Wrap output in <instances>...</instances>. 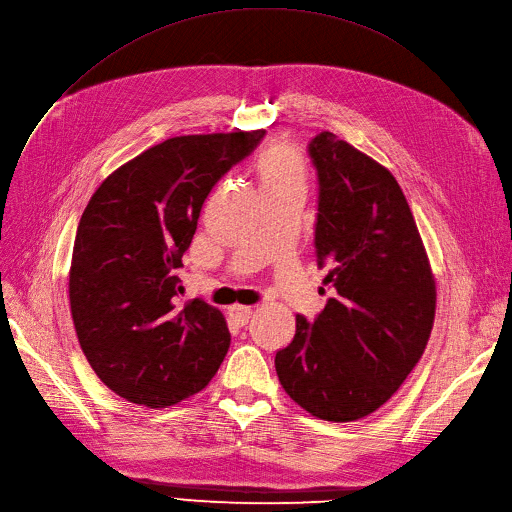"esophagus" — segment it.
<instances>
[{
    "label": "esophagus",
    "mask_w": 512,
    "mask_h": 512,
    "mask_svg": "<svg viewBox=\"0 0 512 512\" xmlns=\"http://www.w3.org/2000/svg\"><path fill=\"white\" fill-rule=\"evenodd\" d=\"M251 314H253V309L247 307V305H232V307H228V316H230V320H232L236 326H244V324H247L249 318H251Z\"/></svg>",
    "instance_id": "34e87169"
}]
</instances>
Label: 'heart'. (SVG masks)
Here are the masks:
<instances>
[{
	"label": "heart",
	"mask_w": 512,
	"mask_h": 512,
	"mask_svg": "<svg viewBox=\"0 0 512 512\" xmlns=\"http://www.w3.org/2000/svg\"><path fill=\"white\" fill-rule=\"evenodd\" d=\"M253 175L261 196L288 188H305L307 163L297 146L274 142L265 146L253 161Z\"/></svg>",
	"instance_id": "1"
}]
</instances>
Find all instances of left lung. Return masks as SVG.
Returning <instances> with one entry per match:
<instances>
[{
	"instance_id": "left-lung-1",
	"label": "left lung",
	"mask_w": 512,
	"mask_h": 512,
	"mask_svg": "<svg viewBox=\"0 0 512 512\" xmlns=\"http://www.w3.org/2000/svg\"><path fill=\"white\" fill-rule=\"evenodd\" d=\"M318 265L335 286L276 353L280 385L311 416L351 422L379 410L418 364L435 320V278L406 196L387 167L322 131Z\"/></svg>"
}]
</instances>
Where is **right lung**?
Returning a JSON list of instances; mask_svg holds the SVG:
<instances>
[{
    "label": "right lung",
    "instance_id": "add662e5",
    "mask_svg": "<svg viewBox=\"0 0 512 512\" xmlns=\"http://www.w3.org/2000/svg\"><path fill=\"white\" fill-rule=\"evenodd\" d=\"M263 136L169 138L115 169L87 203L69 272L73 324L98 379L127 402L173 406L224 362V314L201 299L177 305V270L205 198Z\"/></svg>",
    "mask_w": 512,
    "mask_h": 512
}]
</instances>
